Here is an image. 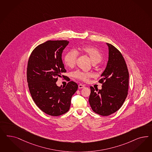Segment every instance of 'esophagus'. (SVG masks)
<instances>
[{"label":"esophagus","mask_w":152,"mask_h":152,"mask_svg":"<svg viewBox=\"0 0 152 152\" xmlns=\"http://www.w3.org/2000/svg\"><path fill=\"white\" fill-rule=\"evenodd\" d=\"M85 87H84V85H83V84H79L78 86V88H79V89H82V88H84Z\"/></svg>","instance_id":"34e87169"}]
</instances>
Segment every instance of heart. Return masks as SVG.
<instances>
[{
	"label": "heart",
	"instance_id": "obj_1",
	"mask_svg": "<svg viewBox=\"0 0 152 152\" xmlns=\"http://www.w3.org/2000/svg\"><path fill=\"white\" fill-rule=\"evenodd\" d=\"M78 52L88 56L93 64L99 63L102 59V55L98 49L89 46H83L78 48ZM78 58V54L74 50H70L68 52L65 57L64 61L69 68H73L75 65ZM74 77L82 81H87L92 77V74L89 72H84L79 70L74 72L73 73Z\"/></svg>",
	"mask_w": 152,
	"mask_h": 152
}]
</instances>
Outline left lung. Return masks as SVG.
I'll return each instance as SVG.
<instances>
[{"instance_id":"left-lung-1","label":"left lung","mask_w":152,"mask_h":152,"mask_svg":"<svg viewBox=\"0 0 152 152\" xmlns=\"http://www.w3.org/2000/svg\"><path fill=\"white\" fill-rule=\"evenodd\" d=\"M108 47V60L99 82L101 89L91 87L89 103L94 113L106 116L113 114L122 106L127 95L129 72L121 53L112 45Z\"/></svg>"}]
</instances>
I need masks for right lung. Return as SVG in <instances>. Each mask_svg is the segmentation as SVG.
Here are the masks:
<instances>
[{
	"label": "right lung",
	"instance_id": "1",
	"mask_svg": "<svg viewBox=\"0 0 152 152\" xmlns=\"http://www.w3.org/2000/svg\"><path fill=\"white\" fill-rule=\"evenodd\" d=\"M66 40H49L37 46L30 55L27 69L29 92L34 103L44 113L58 116L67 113L78 84L73 81L58 86V78L65 77L61 56Z\"/></svg>",
	"mask_w": 152,
	"mask_h": 152
}]
</instances>
